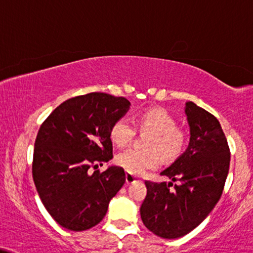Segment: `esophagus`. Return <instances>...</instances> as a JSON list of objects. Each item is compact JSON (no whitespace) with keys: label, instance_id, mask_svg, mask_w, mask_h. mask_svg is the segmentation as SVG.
Instances as JSON below:
<instances>
[{"label":"esophagus","instance_id":"34e87169","mask_svg":"<svg viewBox=\"0 0 253 253\" xmlns=\"http://www.w3.org/2000/svg\"><path fill=\"white\" fill-rule=\"evenodd\" d=\"M135 181H140V179L134 174H130V173H126V182L127 184H133Z\"/></svg>","mask_w":253,"mask_h":253}]
</instances>
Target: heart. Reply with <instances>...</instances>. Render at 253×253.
Wrapping results in <instances>:
<instances>
[{
    "mask_svg": "<svg viewBox=\"0 0 253 253\" xmlns=\"http://www.w3.org/2000/svg\"><path fill=\"white\" fill-rule=\"evenodd\" d=\"M139 132H151L145 141L146 150H130L118 154L117 163L130 174H142L145 171L160 165V154L164 160L178 159L185 151L187 134L176 126L173 115L161 107L146 108L136 117ZM136 130L127 119H118L111 127V139L119 147H126L135 138Z\"/></svg>",
    "mask_w": 253,
    "mask_h": 253,
    "instance_id": "heart-1",
    "label": "heart"
}]
</instances>
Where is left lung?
<instances>
[{"mask_svg": "<svg viewBox=\"0 0 253 253\" xmlns=\"http://www.w3.org/2000/svg\"><path fill=\"white\" fill-rule=\"evenodd\" d=\"M185 112L190 145L161 172L177 184L146 180L140 208L145 226L166 239L185 236L208 217L220 199L230 167V147L218 119L193 102L186 103Z\"/></svg>", "mask_w": 253, "mask_h": 253, "instance_id": "8db88e82", "label": "left lung"}]
</instances>
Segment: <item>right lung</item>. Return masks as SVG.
I'll return each mask as SVG.
<instances>
[{
  "label": "right lung",
  "instance_id": "right-lung-1",
  "mask_svg": "<svg viewBox=\"0 0 253 253\" xmlns=\"http://www.w3.org/2000/svg\"><path fill=\"white\" fill-rule=\"evenodd\" d=\"M126 97L88 93L66 100L42 123L35 139L33 179L51 218L71 231L99 224L123 187V167L97 166L113 158L111 127L128 111Z\"/></svg>",
  "mask_w": 253,
  "mask_h": 253
}]
</instances>
